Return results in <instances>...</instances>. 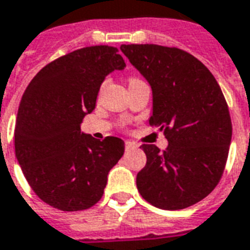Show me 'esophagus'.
I'll return each mask as SVG.
<instances>
[{"mask_svg":"<svg viewBox=\"0 0 250 250\" xmlns=\"http://www.w3.org/2000/svg\"><path fill=\"white\" fill-rule=\"evenodd\" d=\"M125 150H129V149H133V148H138V144L133 142H125Z\"/></svg>","mask_w":250,"mask_h":250,"instance_id":"1","label":"esophagus"}]
</instances>
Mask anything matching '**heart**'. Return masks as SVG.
<instances>
[{"label": "heart", "instance_id": "1", "mask_svg": "<svg viewBox=\"0 0 250 250\" xmlns=\"http://www.w3.org/2000/svg\"><path fill=\"white\" fill-rule=\"evenodd\" d=\"M131 80H135V79H131Z\"/></svg>", "mask_w": 250, "mask_h": 250}]
</instances>
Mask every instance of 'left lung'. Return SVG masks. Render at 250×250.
<instances>
[{"instance_id":"obj_1","label":"left lung","mask_w":250,"mask_h":250,"mask_svg":"<svg viewBox=\"0 0 250 250\" xmlns=\"http://www.w3.org/2000/svg\"><path fill=\"white\" fill-rule=\"evenodd\" d=\"M152 87L149 125L164 131L167 148L143 144L146 164L138 173L140 195L155 207L182 209L208 195L222 178L232 138L229 110L207 66L184 49L123 44Z\"/></svg>"}]
</instances>
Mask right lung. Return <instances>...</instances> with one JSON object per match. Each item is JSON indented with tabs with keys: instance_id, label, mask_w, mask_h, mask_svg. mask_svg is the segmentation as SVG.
I'll use <instances>...</instances> for the list:
<instances>
[{
	"instance_id": "1",
	"label": "right lung",
	"mask_w": 250,
	"mask_h": 250,
	"mask_svg": "<svg viewBox=\"0 0 250 250\" xmlns=\"http://www.w3.org/2000/svg\"><path fill=\"white\" fill-rule=\"evenodd\" d=\"M118 48L93 45L42 68L26 87L15 122V156L34 193L62 211L90 208L104 195L107 174L125 142L81 132L104 77L125 69Z\"/></svg>"
}]
</instances>
